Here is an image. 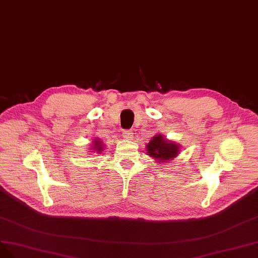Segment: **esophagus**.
Instances as JSON below:
<instances>
[{"mask_svg":"<svg viewBox=\"0 0 258 258\" xmlns=\"http://www.w3.org/2000/svg\"><path fill=\"white\" fill-rule=\"evenodd\" d=\"M122 136L125 139H132L134 135H133L132 130H124V131H122Z\"/></svg>","mask_w":258,"mask_h":258,"instance_id":"34e87169","label":"esophagus"}]
</instances>
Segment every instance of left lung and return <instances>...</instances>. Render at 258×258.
<instances>
[{"label": "left lung", "instance_id": "obj_1", "mask_svg": "<svg viewBox=\"0 0 258 258\" xmlns=\"http://www.w3.org/2000/svg\"><path fill=\"white\" fill-rule=\"evenodd\" d=\"M147 153L156 160L167 161L177 156L179 148L176 144L166 141L162 135H156L147 145Z\"/></svg>", "mask_w": 258, "mask_h": 258}]
</instances>
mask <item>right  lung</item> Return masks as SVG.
Instances as JSON below:
<instances>
[{
    "mask_svg": "<svg viewBox=\"0 0 258 258\" xmlns=\"http://www.w3.org/2000/svg\"><path fill=\"white\" fill-rule=\"evenodd\" d=\"M95 143H96V145H95V147H94V148H96V150H97L98 152H101V151H102V149H103V148L101 147V144H99L97 140H95Z\"/></svg>",
    "mask_w": 258,
    "mask_h": 258,
    "instance_id": "add662e5",
    "label": "right lung"
}]
</instances>
